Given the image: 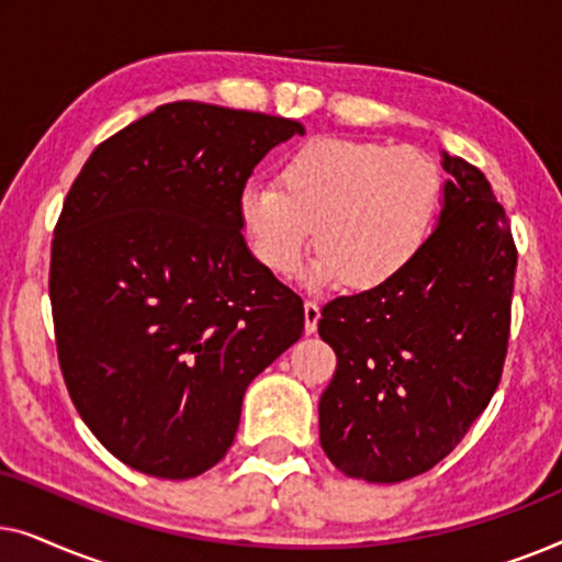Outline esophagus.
Returning a JSON list of instances; mask_svg holds the SVG:
<instances>
[{"instance_id":"34e87169","label":"esophagus","mask_w":562,"mask_h":562,"mask_svg":"<svg viewBox=\"0 0 562 562\" xmlns=\"http://www.w3.org/2000/svg\"><path fill=\"white\" fill-rule=\"evenodd\" d=\"M319 317H322L319 304L317 302H304V329H306V335L317 333Z\"/></svg>"}]
</instances>
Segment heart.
I'll list each match as a JSON object with an SVG mask.
<instances>
[{"label":"heart","instance_id":"heart-1","mask_svg":"<svg viewBox=\"0 0 562 562\" xmlns=\"http://www.w3.org/2000/svg\"><path fill=\"white\" fill-rule=\"evenodd\" d=\"M442 173L425 153L352 137H314L291 150L276 183L243 189L240 225L252 256L276 276L319 252L306 281L345 279L356 291L396 281L422 256L442 210Z\"/></svg>","mask_w":562,"mask_h":562}]
</instances>
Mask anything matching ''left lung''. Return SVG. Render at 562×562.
<instances>
[{"mask_svg": "<svg viewBox=\"0 0 562 562\" xmlns=\"http://www.w3.org/2000/svg\"><path fill=\"white\" fill-rule=\"evenodd\" d=\"M442 166L450 181L422 256L389 286L322 310L337 368L319 398V442L350 479L427 473L502 381L517 245L486 176L448 153Z\"/></svg>", "mask_w": 562, "mask_h": 562, "instance_id": "obj_1", "label": "left lung"}]
</instances>
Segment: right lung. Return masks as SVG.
Segmentation results:
<instances>
[{
	"label": "right lung",
	"instance_id": "right-lung-1",
	"mask_svg": "<svg viewBox=\"0 0 562 562\" xmlns=\"http://www.w3.org/2000/svg\"><path fill=\"white\" fill-rule=\"evenodd\" d=\"M294 120L160 104L91 153L56 222L50 306L68 396L135 471L227 456L245 389L304 333L302 296L250 256L240 194Z\"/></svg>",
	"mask_w": 562,
	"mask_h": 562
}]
</instances>
